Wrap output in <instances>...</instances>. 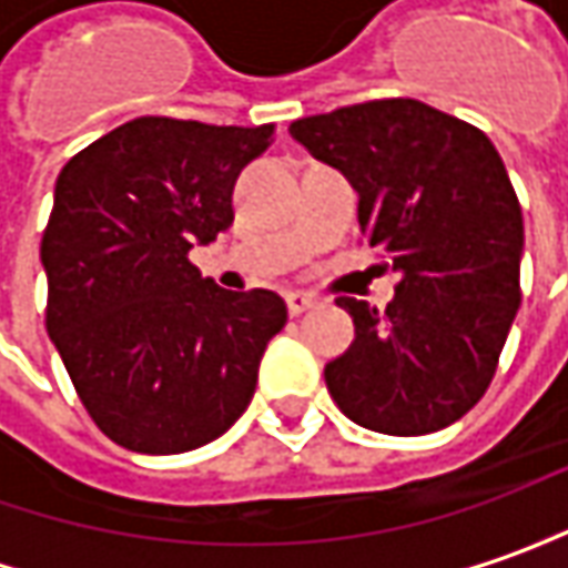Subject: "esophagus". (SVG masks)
<instances>
[{
	"label": "esophagus",
	"mask_w": 568,
	"mask_h": 568,
	"mask_svg": "<svg viewBox=\"0 0 568 568\" xmlns=\"http://www.w3.org/2000/svg\"><path fill=\"white\" fill-rule=\"evenodd\" d=\"M285 304H288V314L298 316V314H304V311L316 307V304H320V298H316L314 292H288V295H285Z\"/></svg>",
	"instance_id": "esophagus-1"
}]
</instances>
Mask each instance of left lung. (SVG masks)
Here are the masks:
<instances>
[{
    "mask_svg": "<svg viewBox=\"0 0 568 568\" xmlns=\"http://www.w3.org/2000/svg\"><path fill=\"white\" fill-rule=\"evenodd\" d=\"M288 133L348 176L366 245L400 273L385 311L335 301L354 320L323 369L338 410L385 435L457 423L495 379L523 301V207L491 139L416 99L335 108Z\"/></svg>",
    "mask_w": 568,
    "mask_h": 568,
    "instance_id": "obj_1",
    "label": "left lung"
}]
</instances>
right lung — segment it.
I'll return each mask as SVG.
<instances>
[{"label": "right lung", "mask_w": 568, "mask_h": 568, "mask_svg": "<svg viewBox=\"0 0 568 568\" xmlns=\"http://www.w3.org/2000/svg\"><path fill=\"white\" fill-rule=\"evenodd\" d=\"M273 123L136 118L61 168L40 257L45 329L92 423L136 454L220 438L252 404L288 320L267 288L226 292L189 261L233 223L242 168Z\"/></svg>", "instance_id": "1"}]
</instances>
